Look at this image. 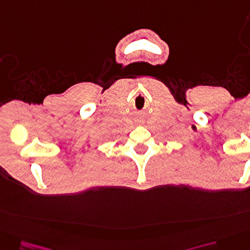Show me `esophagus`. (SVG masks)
<instances>
[{
	"instance_id": "obj_1",
	"label": "esophagus",
	"mask_w": 250,
	"mask_h": 250,
	"mask_svg": "<svg viewBox=\"0 0 250 250\" xmlns=\"http://www.w3.org/2000/svg\"><path fill=\"white\" fill-rule=\"evenodd\" d=\"M138 124H139L140 125H143V121H141V120H138Z\"/></svg>"
}]
</instances>
